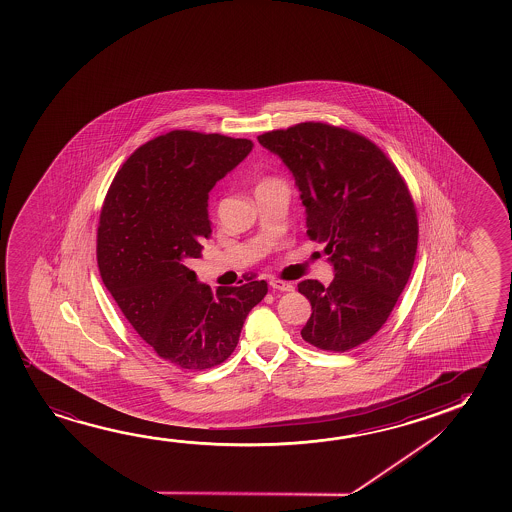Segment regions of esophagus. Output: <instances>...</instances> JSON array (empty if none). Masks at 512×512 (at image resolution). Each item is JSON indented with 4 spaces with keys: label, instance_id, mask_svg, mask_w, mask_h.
I'll return each mask as SVG.
<instances>
[{
    "label": "esophagus",
    "instance_id": "34e87169",
    "mask_svg": "<svg viewBox=\"0 0 512 512\" xmlns=\"http://www.w3.org/2000/svg\"><path fill=\"white\" fill-rule=\"evenodd\" d=\"M269 285L273 287V289H277V291H284V293H289V291H293L294 285L291 282H284V280H271Z\"/></svg>",
    "mask_w": 512,
    "mask_h": 512
}]
</instances>
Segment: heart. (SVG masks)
Returning a JSON list of instances; mask_svg holds the SVG:
<instances>
[{
  "label": "heart",
  "mask_w": 512,
  "mask_h": 512,
  "mask_svg": "<svg viewBox=\"0 0 512 512\" xmlns=\"http://www.w3.org/2000/svg\"><path fill=\"white\" fill-rule=\"evenodd\" d=\"M268 184H277V182H275V180H264V182H262V184L260 185H268ZM259 185V187H260Z\"/></svg>",
  "instance_id": "heart-1"
}]
</instances>
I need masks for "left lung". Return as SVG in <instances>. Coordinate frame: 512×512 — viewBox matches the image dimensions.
Instances as JSON below:
<instances>
[{
  "instance_id": "8db88e82",
  "label": "left lung",
  "mask_w": 512,
  "mask_h": 512,
  "mask_svg": "<svg viewBox=\"0 0 512 512\" xmlns=\"http://www.w3.org/2000/svg\"><path fill=\"white\" fill-rule=\"evenodd\" d=\"M293 173L312 241L327 243L332 284L302 280L312 307L302 337L346 352L375 336L411 277L418 218L402 175L366 137L300 123L257 137Z\"/></svg>"
}]
</instances>
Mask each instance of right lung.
Segmentation results:
<instances>
[{"instance_id":"right-lung-1","label":"right lung","mask_w":512,"mask_h":512,"mask_svg":"<svg viewBox=\"0 0 512 512\" xmlns=\"http://www.w3.org/2000/svg\"><path fill=\"white\" fill-rule=\"evenodd\" d=\"M250 139L173 130L135 150L110 185L98 227L101 280L164 361L202 371L227 361L264 280L212 294L187 262L210 237L209 193L252 151Z\"/></svg>"}]
</instances>
